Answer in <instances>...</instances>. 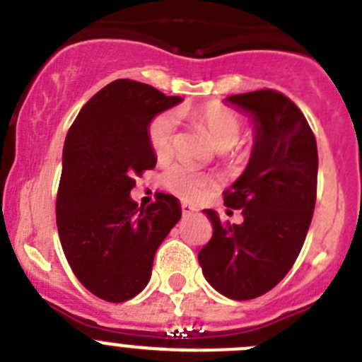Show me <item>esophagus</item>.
Returning a JSON list of instances; mask_svg holds the SVG:
<instances>
[{
  "mask_svg": "<svg viewBox=\"0 0 362 362\" xmlns=\"http://www.w3.org/2000/svg\"><path fill=\"white\" fill-rule=\"evenodd\" d=\"M181 211H183V215H194V214H197V208L192 206V204H188V203H183L181 204Z\"/></svg>",
  "mask_w": 362,
  "mask_h": 362,
  "instance_id": "esophagus-1",
  "label": "esophagus"
}]
</instances>
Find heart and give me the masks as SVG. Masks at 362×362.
Here are the masks:
<instances>
[{
    "label": "heart",
    "mask_w": 362,
    "mask_h": 362,
    "mask_svg": "<svg viewBox=\"0 0 362 362\" xmlns=\"http://www.w3.org/2000/svg\"><path fill=\"white\" fill-rule=\"evenodd\" d=\"M197 118L208 129L211 141L218 151H228L240 138V118L224 105L206 104L197 111ZM175 129H177L175 112H163V115L156 116L148 125V144L158 159H165L170 156L172 147H174ZM161 181L167 190L179 197L188 199V201L201 197L210 185V179L206 175L199 174L195 168L185 163H175L168 167Z\"/></svg>",
    "instance_id": "obj_1"
}]
</instances>
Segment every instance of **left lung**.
Wrapping results in <instances>:
<instances>
[{
	"label": "left lung",
	"instance_id": "1",
	"mask_svg": "<svg viewBox=\"0 0 362 362\" xmlns=\"http://www.w3.org/2000/svg\"><path fill=\"white\" fill-rule=\"evenodd\" d=\"M224 104L255 131L250 161L224 192V204L240 208L244 222L224 224L204 210L214 235L197 258L217 293L253 300L284 280L300 255L316 204L317 147L303 112L281 93H242Z\"/></svg>",
	"mask_w": 362,
	"mask_h": 362
}]
</instances>
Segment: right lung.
<instances>
[{
	"instance_id": "right-lung-1",
	"label": "right lung",
	"mask_w": 362,
	"mask_h": 362,
	"mask_svg": "<svg viewBox=\"0 0 362 362\" xmlns=\"http://www.w3.org/2000/svg\"><path fill=\"white\" fill-rule=\"evenodd\" d=\"M181 102L120 78L86 102L66 136L55 206L59 238L78 281L111 303L147 287L156 251L181 218L174 195L158 194L151 206L131 199L136 175L158 161L148 125Z\"/></svg>"
}]
</instances>
